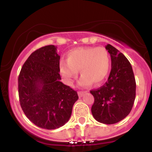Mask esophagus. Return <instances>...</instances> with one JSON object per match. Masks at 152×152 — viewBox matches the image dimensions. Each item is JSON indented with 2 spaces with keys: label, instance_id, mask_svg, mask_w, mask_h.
Listing matches in <instances>:
<instances>
[{
  "label": "esophagus",
  "instance_id": "1",
  "mask_svg": "<svg viewBox=\"0 0 152 152\" xmlns=\"http://www.w3.org/2000/svg\"><path fill=\"white\" fill-rule=\"evenodd\" d=\"M86 93V91H78V96H79V97H82Z\"/></svg>",
  "mask_w": 152,
  "mask_h": 152
}]
</instances>
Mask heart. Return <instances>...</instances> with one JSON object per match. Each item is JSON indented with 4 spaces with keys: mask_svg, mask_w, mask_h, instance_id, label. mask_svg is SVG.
I'll return each mask as SVG.
<instances>
[{
    "mask_svg": "<svg viewBox=\"0 0 152 152\" xmlns=\"http://www.w3.org/2000/svg\"><path fill=\"white\" fill-rule=\"evenodd\" d=\"M111 69V58L104 47H81L66 53V61L59 62V72L64 81L72 86L79 70L81 77L78 81L81 86L97 85L107 78Z\"/></svg>",
    "mask_w": 152,
    "mask_h": 152,
    "instance_id": "heart-1",
    "label": "heart"
}]
</instances>
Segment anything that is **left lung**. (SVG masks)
<instances>
[{"label": "left lung", "mask_w": 152, "mask_h": 152, "mask_svg": "<svg viewBox=\"0 0 152 152\" xmlns=\"http://www.w3.org/2000/svg\"><path fill=\"white\" fill-rule=\"evenodd\" d=\"M106 49L111 56V70L105 84L90 91L94 97L91 113L97 121L113 124L126 118L133 107L136 81L126 56L110 44Z\"/></svg>", "instance_id": "left-lung-1"}]
</instances>
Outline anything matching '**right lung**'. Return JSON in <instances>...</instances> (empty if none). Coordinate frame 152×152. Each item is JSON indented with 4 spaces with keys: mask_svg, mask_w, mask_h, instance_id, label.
<instances>
[{
    "mask_svg": "<svg viewBox=\"0 0 152 152\" xmlns=\"http://www.w3.org/2000/svg\"><path fill=\"white\" fill-rule=\"evenodd\" d=\"M59 61L56 46H43L31 54L18 76L19 100L24 114L46 129H56L68 122L78 99L76 91L61 81Z\"/></svg>",
    "mask_w": 152,
    "mask_h": 152,
    "instance_id": "add662e5",
    "label": "right lung"
}]
</instances>
